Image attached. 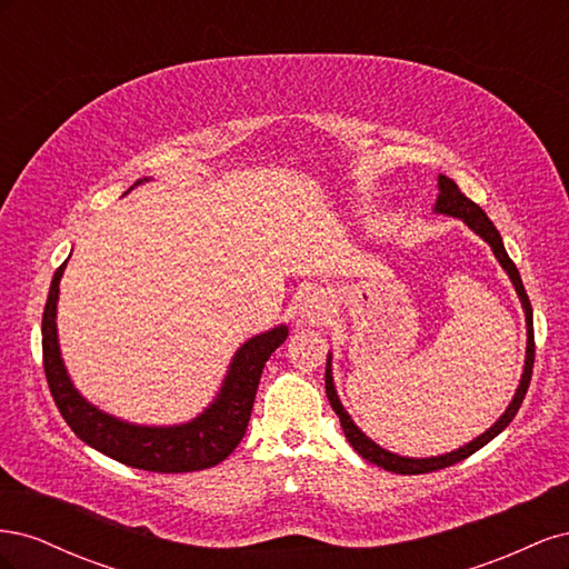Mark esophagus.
<instances>
[{
	"label": "esophagus",
	"mask_w": 569,
	"mask_h": 569,
	"mask_svg": "<svg viewBox=\"0 0 569 569\" xmlns=\"http://www.w3.org/2000/svg\"><path fill=\"white\" fill-rule=\"evenodd\" d=\"M327 297L325 295H311L306 297V301L301 303V316L308 320V322H316L320 320V316L327 313Z\"/></svg>",
	"instance_id": "1"
}]
</instances>
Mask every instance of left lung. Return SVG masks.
<instances>
[{"instance_id": "1", "label": "left lung", "mask_w": 569, "mask_h": 569, "mask_svg": "<svg viewBox=\"0 0 569 569\" xmlns=\"http://www.w3.org/2000/svg\"><path fill=\"white\" fill-rule=\"evenodd\" d=\"M437 211L439 213H446V216H453V218H462L468 226L485 239V242L491 247V251L496 253L498 263L503 266V270L510 274V280L515 284V291L520 295V301H522V308H525V316H527V360H525V372H522V380H520V387H518V393H515L512 403L508 406V410L501 416V420H498L491 429H487L485 435L477 437L475 441H470L468 446H462V449L453 451V453H446V456H437V458H403V456H396V453H389L385 449H380L372 439H368L360 429L353 425V420L349 418V412L343 410V406L339 403V396L335 391V382H332V370H330V360H327V370H325V391H327V399H330V406L332 410L337 412V418L341 422V429L343 435H347L349 443L353 446V449L363 456L366 460L375 462L377 468H385L389 472H396V475H425V472H437V470H443L449 468V465H456L465 458H470L475 451H479L481 446H487L493 437H498L503 432V429L512 422V418L518 416V410L525 401V393L529 389V382H531V368H533V320H531V303H529V297L525 291V284H522V278L518 268H515V263L510 261V256L501 242V234H498L496 226L489 220V216L479 209V206L465 197L458 184L446 178V176H439V199H437Z\"/></svg>"}]
</instances>
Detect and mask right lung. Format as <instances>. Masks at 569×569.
I'll return each mask as SVG.
<instances>
[{
  "instance_id": "add662e5",
  "label": "right lung",
  "mask_w": 569,
  "mask_h": 569,
  "mask_svg": "<svg viewBox=\"0 0 569 569\" xmlns=\"http://www.w3.org/2000/svg\"><path fill=\"white\" fill-rule=\"evenodd\" d=\"M140 182L142 180H137L132 187ZM66 263L68 261L57 268L44 303L42 360L49 391L54 396V403L68 427L99 453L137 470L166 475L194 472L226 460L247 432L263 366L270 353L287 339V327L280 325L266 335H258L237 351L218 399L197 420L180 427L128 425L84 401L66 375L57 341L59 280Z\"/></svg>"
}]
</instances>
